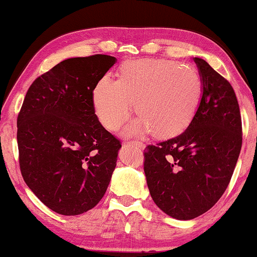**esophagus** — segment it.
I'll list each match as a JSON object with an SVG mask.
<instances>
[{"label": "esophagus", "instance_id": "esophagus-1", "mask_svg": "<svg viewBox=\"0 0 257 257\" xmlns=\"http://www.w3.org/2000/svg\"><path fill=\"white\" fill-rule=\"evenodd\" d=\"M129 144H133V146H136L137 148H144V144L143 142H141V141H132V142H127Z\"/></svg>", "mask_w": 257, "mask_h": 257}]
</instances>
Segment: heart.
Here are the masks:
<instances>
[{
	"instance_id": "b5f03b06",
	"label": "heart",
	"mask_w": 257,
	"mask_h": 257,
	"mask_svg": "<svg viewBox=\"0 0 257 257\" xmlns=\"http://www.w3.org/2000/svg\"><path fill=\"white\" fill-rule=\"evenodd\" d=\"M202 81L190 64L171 60H130L121 65L118 80L104 75L93 91L94 110L100 123L116 130L134 107L141 117L130 133L151 130L171 137L189 124L199 103Z\"/></svg>"
}]
</instances>
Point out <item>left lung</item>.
Returning <instances> with one entry per match:
<instances>
[{"label":"left lung","instance_id":"1","mask_svg":"<svg viewBox=\"0 0 257 257\" xmlns=\"http://www.w3.org/2000/svg\"><path fill=\"white\" fill-rule=\"evenodd\" d=\"M202 95L196 114L178 136L143 151V169L155 204L179 220L197 218L216 204L235 169L242 146V122L229 81L204 59Z\"/></svg>","mask_w":257,"mask_h":257}]
</instances>
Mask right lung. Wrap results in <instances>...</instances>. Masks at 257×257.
<instances>
[{
	"instance_id": "1",
	"label": "right lung",
	"mask_w": 257,
	"mask_h": 257,
	"mask_svg": "<svg viewBox=\"0 0 257 257\" xmlns=\"http://www.w3.org/2000/svg\"><path fill=\"white\" fill-rule=\"evenodd\" d=\"M115 60L93 55L57 64L32 82L17 116L22 177L59 214L92 209L116 166L121 142L101 125L93 104L94 88Z\"/></svg>"
}]
</instances>
